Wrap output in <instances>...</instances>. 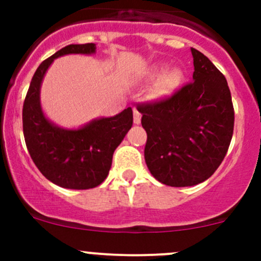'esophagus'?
<instances>
[{"label":"esophagus","instance_id":"34e87169","mask_svg":"<svg viewBox=\"0 0 261 261\" xmlns=\"http://www.w3.org/2000/svg\"><path fill=\"white\" fill-rule=\"evenodd\" d=\"M141 122V114L138 110H134V123L139 125Z\"/></svg>","mask_w":261,"mask_h":261}]
</instances>
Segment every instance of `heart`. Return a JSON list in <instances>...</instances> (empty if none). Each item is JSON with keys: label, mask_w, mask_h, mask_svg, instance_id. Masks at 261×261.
Returning a JSON list of instances; mask_svg holds the SVG:
<instances>
[{"label": "heart", "mask_w": 261, "mask_h": 261, "mask_svg": "<svg viewBox=\"0 0 261 261\" xmlns=\"http://www.w3.org/2000/svg\"><path fill=\"white\" fill-rule=\"evenodd\" d=\"M181 81V73L178 69H173L170 72H167L158 83L156 92L159 96H167L170 94L178 86Z\"/></svg>", "instance_id": "1"}]
</instances>
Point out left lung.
<instances>
[{
  "mask_svg": "<svg viewBox=\"0 0 261 261\" xmlns=\"http://www.w3.org/2000/svg\"><path fill=\"white\" fill-rule=\"evenodd\" d=\"M193 81L162 99L138 105L152 177L170 187L202 183L222 163L233 134L230 88L204 54L191 49Z\"/></svg>",
  "mask_w": 261,
  "mask_h": 261,
  "instance_id": "obj_1",
  "label": "left lung"
}]
</instances>
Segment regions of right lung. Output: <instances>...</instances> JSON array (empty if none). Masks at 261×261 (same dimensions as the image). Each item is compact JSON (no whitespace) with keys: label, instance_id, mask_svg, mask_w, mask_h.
Masks as SVG:
<instances>
[{"label":"right lung","instance_id":"1","mask_svg":"<svg viewBox=\"0 0 261 261\" xmlns=\"http://www.w3.org/2000/svg\"><path fill=\"white\" fill-rule=\"evenodd\" d=\"M96 45L72 44L58 50L36 69L22 109L26 147L41 174L68 189H89L109 175L112 156L133 126V110L127 107L114 117L93 120L78 130H65L51 123L40 106V86L53 60L65 54H93Z\"/></svg>","mask_w":261,"mask_h":261}]
</instances>
